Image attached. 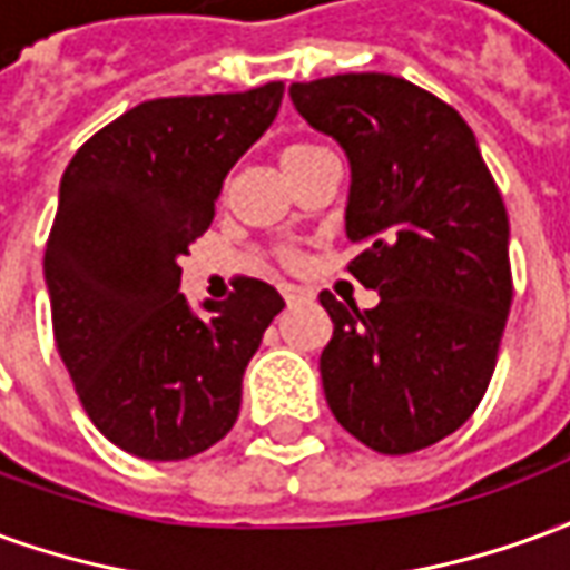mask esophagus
Segmentation results:
<instances>
[{"label":"esophagus","instance_id":"1","mask_svg":"<svg viewBox=\"0 0 570 570\" xmlns=\"http://www.w3.org/2000/svg\"><path fill=\"white\" fill-rule=\"evenodd\" d=\"M281 296L286 298V305H296L302 298H308V289H302L296 284H281Z\"/></svg>","mask_w":570,"mask_h":570}]
</instances>
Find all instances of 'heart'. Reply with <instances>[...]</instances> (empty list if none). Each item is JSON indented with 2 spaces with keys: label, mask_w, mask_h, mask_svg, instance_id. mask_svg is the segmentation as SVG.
Here are the masks:
<instances>
[{
  "label": "heart",
  "mask_w": 570,
  "mask_h": 570,
  "mask_svg": "<svg viewBox=\"0 0 570 570\" xmlns=\"http://www.w3.org/2000/svg\"><path fill=\"white\" fill-rule=\"evenodd\" d=\"M314 149H321V146H311V142H289L284 151H281V161L289 164V161H296V158H305L308 151Z\"/></svg>",
  "instance_id": "obj_1"
}]
</instances>
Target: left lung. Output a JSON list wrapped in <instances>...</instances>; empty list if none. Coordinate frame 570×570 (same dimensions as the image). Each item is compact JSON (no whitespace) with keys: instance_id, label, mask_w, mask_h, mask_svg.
I'll return each mask as SVG.
<instances>
[{"instance_id":"1","label":"left lung","mask_w":570,"mask_h":570,"mask_svg":"<svg viewBox=\"0 0 570 570\" xmlns=\"http://www.w3.org/2000/svg\"><path fill=\"white\" fill-rule=\"evenodd\" d=\"M298 116L351 164L347 272L379 305L321 293L333 338L321 379L335 421L382 454L428 449L485 394L513 302L510 223L473 130L384 72L289 85Z\"/></svg>"}]
</instances>
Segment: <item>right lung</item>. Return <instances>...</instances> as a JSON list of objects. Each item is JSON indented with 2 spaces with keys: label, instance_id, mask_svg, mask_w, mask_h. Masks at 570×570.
Wrapping results in <instances>:
<instances>
[{
  "label": "right lung",
  "instance_id": "add662e5",
  "mask_svg": "<svg viewBox=\"0 0 570 570\" xmlns=\"http://www.w3.org/2000/svg\"><path fill=\"white\" fill-rule=\"evenodd\" d=\"M281 100L284 81L146 100L63 170L45 247L57 351L94 428L137 458L183 461L235 428L244 370L284 308L256 277L204 317L179 293V256Z\"/></svg>",
  "mask_w": 570,
  "mask_h": 570
}]
</instances>
